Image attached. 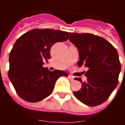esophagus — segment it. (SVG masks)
I'll use <instances>...</instances> for the list:
<instances>
[{
  "label": "esophagus",
  "mask_w": 125,
  "mask_h": 125,
  "mask_svg": "<svg viewBox=\"0 0 125 125\" xmlns=\"http://www.w3.org/2000/svg\"><path fill=\"white\" fill-rule=\"evenodd\" d=\"M68 78H69V79L71 81H74V77L73 76L69 75V76H68Z\"/></svg>",
  "instance_id": "esophagus-1"
}]
</instances>
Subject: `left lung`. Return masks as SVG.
<instances>
[{
	"label": "left lung",
	"mask_w": 125,
	"mask_h": 125,
	"mask_svg": "<svg viewBox=\"0 0 125 125\" xmlns=\"http://www.w3.org/2000/svg\"><path fill=\"white\" fill-rule=\"evenodd\" d=\"M69 40L79 51L78 65L88 68L87 81L76 78L82 87L74 95L84 104L96 106L105 102L118 84L121 64L116 49L105 39L89 33H69Z\"/></svg>",
	"instance_id": "left-lung-1"
}]
</instances>
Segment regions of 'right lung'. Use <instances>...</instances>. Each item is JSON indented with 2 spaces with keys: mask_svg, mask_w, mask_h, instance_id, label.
Returning <instances> with one entry per match:
<instances>
[{
  "mask_svg": "<svg viewBox=\"0 0 125 125\" xmlns=\"http://www.w3.org/2000/svg\"><path fill=\"white\" fill-rule=\"evenodd\" d=\"M68 32L34 29L16 41L9 54L8 76L17 94L30 103L49 96L60 76L68 77L64 71H50L42 66L51 58V47L54 43L69 39Z\"/></svg>",
  "mask_w": 125,
  "mask_h": 125,
  "instance_id": "1",
  "label": "right lung"
}]
</instances>
